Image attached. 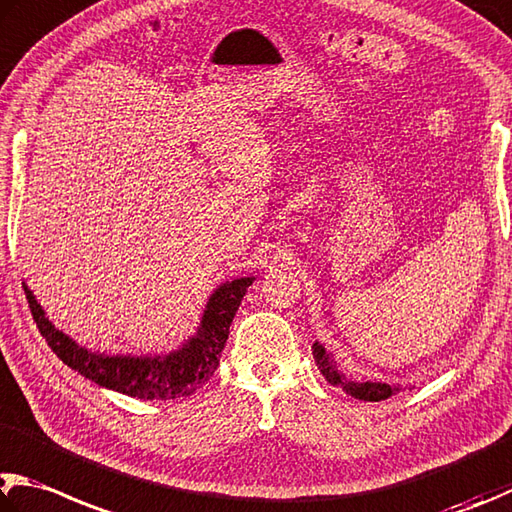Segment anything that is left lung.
Wrapping results in <instances>:
<instances>
[{
    "mask_svg": "<svg viewBox=\"0 0 512 512\" xmlns=\"http://www.w3.org/2000/svg\"><path fill=\"white\" fill-rule=\"evenodd\" d=\"M313 358L331 385H342V389H347V394L360 398V401H385V398L398 392V387H392L387 383H353V380H345L338 371L336 362L331 360L329 353L324 351L318 342L313 345Z\"/></svg>",
    "mask_w": 512,
    "mask_h": 512,
    "instance_id": "1",
    "label": "left lung"
}]
</instances>
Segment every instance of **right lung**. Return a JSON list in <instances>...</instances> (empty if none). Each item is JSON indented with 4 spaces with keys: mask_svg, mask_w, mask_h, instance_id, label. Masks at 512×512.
<instances>
[{
    "mask_svg": "<svg viewBox=\"0 0 512 512\" xmlns=\"http://www.w3.org/2000/svg\"><path fill=\"white\" fill-rule=\"evenodd\" d=\"M253 280L255 277H239V280L219 286L203 313L197 338H192L181 351L165 358H111L82 349L44 318L42 306L35 302L33 293L26 286L24 293L37 329L64 365L120 394L143 398V401H170V398L194 394L215 374L232 318H235L241 297L246 295V288L253 284Z\"/></svg>",
    "mask_w": 512,
    "mask_h": 512,
    "instance_id": "obj_1",
    "label": "right lung"
}]
</instances>
